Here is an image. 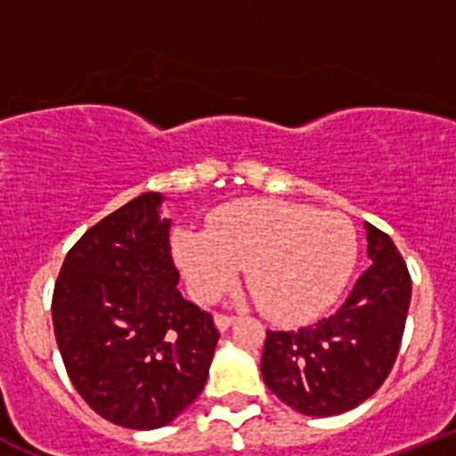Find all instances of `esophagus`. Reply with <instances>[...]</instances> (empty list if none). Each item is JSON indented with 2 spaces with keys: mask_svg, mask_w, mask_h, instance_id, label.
<instances>
[{
  "mask_svg": "<svg viewBox=\"0 0 456 456\" xmlns=\"http://www.w3.org/2000/svg\"><path fill=\"white\" fill-rule=\"evenodd\" d=\"M214 321H216V327H218L220 331H224L233 321H236V316H232V314H224V312H216Z\"/></svg>",
  "mask_w": 456,
  "mask_h": 456,
  "instance_id": "esophagus-1",
  "label": "esophagus"
}]
</instances>
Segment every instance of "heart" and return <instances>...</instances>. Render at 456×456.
I'll use <instances>...</instances> for the list:
<instances>
[{"label":"heart","mask_w":456,"mask_h":456,"mask_svg":"<svg viewBox=\"0 0 456 456\" xmlns=\"http://www.w3.org/2000/svg\"><path fill=\"white\" fill-rule=\"evenodd\" d=\"M174 251L198 300L233 285L238 267L260 309L300 322L330 307L356 260V233L340 214L282 200H242L214 211L207 232H178Z\"/></svg>","instance_id":"1"}]
</instances>
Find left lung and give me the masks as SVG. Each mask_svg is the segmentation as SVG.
Instances as JSON below:
<instances>
[{
	"instance_id": "1",
	"label": "left lung",
	"mask_w": 456,
	"mask_h": 456,
	"mask_svg": "<svg viewBox=\"0 0 456 456\" xmlns=\"http://www.w3.org/2000/svg\"><path fill=\"white\" fill-rule=\"evenodd\" d=\"M368 269L331 316L291 331L267 330L265 386L296 412L334 417L374 395L392 372L412 281L408 265L386 232L365 223Z\"/></svg>"
}]
</instances>
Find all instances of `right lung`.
<instances>
[{
    "label": "right lung",
    "mask_w": 456,
    "mask_h": 456,
    "mask_svg": "<svg viewBox=\"0 0 456 456\" xmlns=\"http://www.w3.org/2000/svg\"><path fill=\"white\" fill-rule=\"evenodd\" d=\"M160 202V193H142L93 224L53 289L70 383L88 408L131 430L167 426L198 399L220 338L214 316L175 287Z\"/></svg>",
    "instance_id": "1"
}]
</instances>
